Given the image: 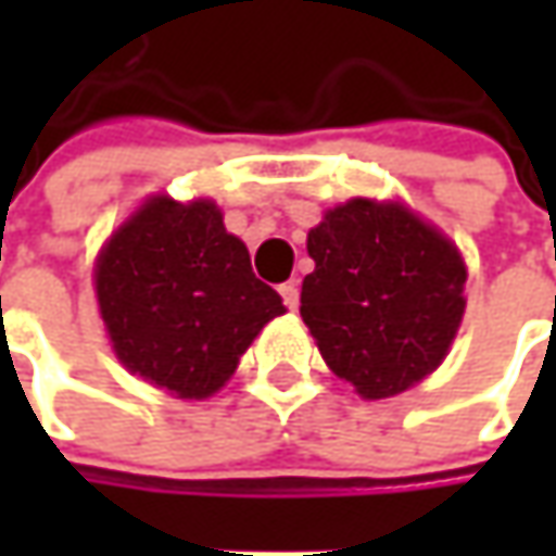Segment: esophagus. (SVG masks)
Here are the masks:
<instances>
[{
  "instance_id": "1",
  "label": "esophagus",
  "mask_w": 556,
  "mask_h": 556,
  "mask_svg": "<svg viewBox=\"0 0 556 556\" xmlns=\"http://www.w3.org/2000/svg\"><path fill=\"white\" fill-rule=\"evenodd\" d=\"M281 300H285V306L288 309H296L300 306V288H296V281H288V285H281Z\"/></svg>"
}]
</instances>
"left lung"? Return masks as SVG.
<instances>
[{"instance_id": "1", "label": "left lung", "mask_w": 556, "mask_h": 556, "mask_svg": "<svg viewBox=\"0 0 556 556\" xmlns=\"http://www.w3.org/2000/svg\"><path fill=\"white\" fill-rule=\"evenodd\" d=\"M306 250L300 315L337 377L390 399L437 371L467 306V266L439 228L405 203L353 198L325 213Z\"/></svg>"}]
</instances>
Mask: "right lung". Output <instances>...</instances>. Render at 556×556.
<instances>
[{
    "instance_id": "obj_1",
    "label": "right lung",
    "mask_w": 556,
    "mask_h": 556,
    "mask_svg": "<svg viewBox=\"0 0 556 556\" xmlns=\"http://www.w3.org/2000/svg\"><path fill=\"white\" fill-rule=\"evenodd\" d=\"M101 321L123 368L176 399L223 390L253 337L285 303L206 198H148L101 247Z\"/></svg>"
}]
</instances>
